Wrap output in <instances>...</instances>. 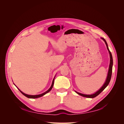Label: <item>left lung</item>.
<instances>
[{
	"mask_svg": "<svg viewBox=\"0 0 124 124\" xmlns=\"http://www.w3.org/2000/svg\"><path fill=\"white\" fill-rule=\"evenodd\" d=\"M101 39L102 40L105 41L107 49L108 51V52L109 53V56H110V63H109V69H108V76H107V79L106 80L105 83H104V84L103 85V86L98 90L97 92H96L95 93H94V94H90V95H88V94H83L80 93H78L77 92H75L77 93L79 95L82 96L83 97H88V98H94V97H96V96L98 95L99 94H100L102 91L106 88V87L108 85V84H109L110 79H111V77H112V67H113V57H112V53L111 52H110V51L109 50V49L108 48V44L106 42V41L105 40V39H103V38H101Z\"/></svg>",
	"mask_w": 124,
	"mask_h": 124,
	"instance_id": "1",
	"label": "left lung"
}]
</instances>
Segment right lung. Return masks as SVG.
<instances>
[{
	"instance_id": "1",
	"label": "right lung",
	"mask_w": 124,
	"mask_h": 124,
	"mask_svg": "<svg viewBox=\"0 0 124 124\" xmlns=\"http://www.w3.org/2000/svg\"><path fill=\"white\" fill-rule=\"evenodd\" d=\"M54 79H53V82H52V85H51V86L50 87V88L47 90V91H46V92H45V93H43L42 94H39V95H28V94H25V93H23L22 92H21V91L19 90L18 88V90L20 91L21 92V93L23 94V95H24L25 96H26V97H28V98H30V99H37V98H38V97H41V96H43L44 95H45V94H46V93H49L50 91L52 89V87H53V85H54Z\"/></svg>"
}]
</instances>
